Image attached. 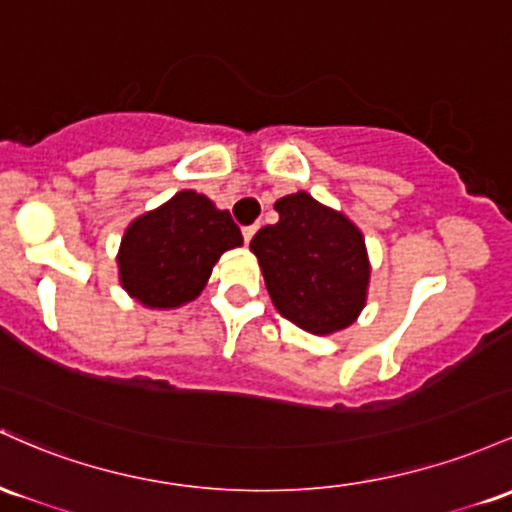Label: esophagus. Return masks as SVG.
<instances>
[{
    "instance_id": "esophagus-1",
    "label": "esophagus",
    "mask_w": 512,
    "mask_h": 512,
    "mask_svg": "<svg viewBox=\"0 0 512 512\" xmlns=\"http://www.w3.org/2000/svg\"><path fill=\"white\" fill-rule=\"evenodd\" d=\"M241 234H244V241H246V244H249V241L254 239V234H256V225L244 227V229H241Z\"/></svg>"
}]
</instances>
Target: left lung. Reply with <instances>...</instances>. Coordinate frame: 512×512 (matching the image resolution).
<instances>
[{
	"instance_id": "1",
	"label": "left lung",
	"mask_w": 512,
	"mask_h": 512,
	"mask_svg": "<svg viewBox=\"0 0 512 512\" xmlns=\"http://www.w3.org/2000/svg\"><path fill=\"white\" fill-rule=\"evenodd\" d=\"M275 210L280 220L251 239L275 309L317 336L346 329L370 285L363 232L304 191L280 198Z\"/></svg>"
}]
</instances>
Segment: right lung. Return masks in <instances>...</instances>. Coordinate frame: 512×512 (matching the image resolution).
Instances as JSON below:
<instances>
[{
    "label": "right lung",
    "mask_w": 512,
    "mask_h": 512,
    "mask_svg": "<svg viewBox=\"0 0 512 512\" xmlns=\"http://www.w3.org/2000/svg\"><path fill=\"white\" fill-rule=\"evenodd\" d=\"M244 244L227 210L179 191L157 210L132 220L118 251V278L130 297L152 309L195 300L225 251Z\"/></svg>",
    "instance_id": "obj_1"
}]
</instances>
